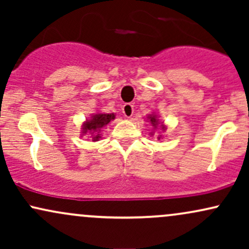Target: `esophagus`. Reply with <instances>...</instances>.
<instances>
[{
    "instance_id": "34e87169",
    "label": "esophagus",
    "mask_w": 249,
    "mask_h": 249,
    "mask_svg": "<svg viewBox=\"0 0 249 249\" xmlns=\"http://www.w3.org/2000/svg\"><path fill=\"white\" fill-rule=\"evenodd\" d=\"M133 105L130 104V103L124 104V107H123V113H124V116L126 118H131L133 116Z\"/></svg>"
}]
</instances>
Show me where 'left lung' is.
<instances>
[{"label": "left lung", "instance_id": "obj_1", "mask_svg": "<svg viewBox=\"0 0 249 249\" xmlns=\"http://www.w3.org/2000/svg\"><path fill=\"white\" fill-rule=\"evenodd\" d=\"M147 121H150V123H151V124H152V126H153L154 128L158 127V125H159V119H158V117H157L156 115H150V116H148V117H147ZM160 127H161L162 131H165V128H166L162 124L160 125ZM150 134H151V136H152L153 132H151ZM160 137H161V136H160ZM160 137H158V139H160Z\"/></svg>", "mask_w": 249, "mask_h": 249}]
</instances>
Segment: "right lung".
<instances>
[{
  "mask_svg": "<svg viewBox=\"0 0 249 249\" xmlns=\"http://www.w3.org/2000/svg\"><path fill=\"white\" fill-rule=\"evenodd\" d=\"M112 119H115V113H96L90 117V119L84 122L82 126V133H90L92 141H99L101 139L102 128L107 125Z\"/></svg>",
  "mask_w": 249,
  "mask_h": 249,
  "instance_id": "obj_1",
  "label": "right lung"
}]
</instances>
